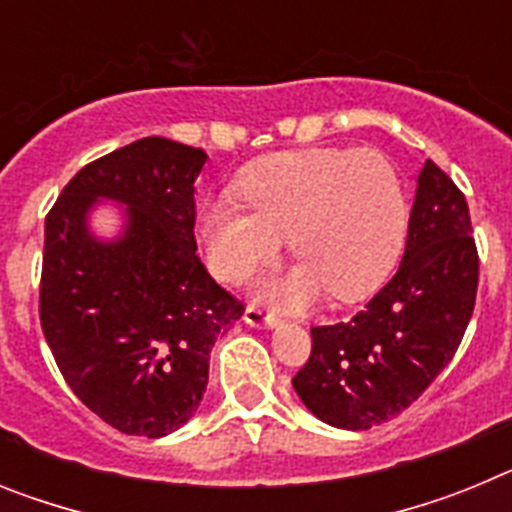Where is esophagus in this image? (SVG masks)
Returning a JSON list of instances; mask_svg holds the SVG:
<instances>
[{"label": "esophagus", "instance_id": "1", "mask_svg": "<svg viewBox=\"0 0 512 512\" xmlns=\"http://www.w3.org/2000/svg\"><path fill=\"white\" fill-rule=\"evenodd\" d=\"M243 320H246L248 325H253V328H274L277 325V312L269 310V307L264 305H248L246 307V315H243Z\"/></svg>", "mask_w": 512, "mask_h": 512}]
</instances>
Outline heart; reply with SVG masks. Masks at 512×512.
Returning <instances> with one entry per match:
<instances>
[{
	"mask_svg": "<svg viewBox=\"0 0 512 512\" xmlns=\"http://www.w3.org/2000/svg\"><path fill=\"white\" fill-rule=\"evenodd\" d=\"M238 197L200 210L207 266L238 282L277 253L282 235L300 269L284 282L292 305L318 295L338 302L372 292L395 266L408 202L395 164L379 151L312 148L269 156L241 174Z\"/></svg>",
	"mask_w": 512,
	"mask_h": 512,
	"instance_id": "1",
	"label": "heart"
}]
</instances>
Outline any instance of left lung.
Listing matches in <instances>:
<instances>
[{
  "label": "left lung",
  "mask_w": 512,
  "mask_h": 512,
  "mask_svg": "<svg viewBox=\"0 0 512 512\" xmlns=\"http://www.w3.org/2000/svg\"><path fill=\"white\" fill-rule=\"evenodd\" d=\"M477 284L467 200L428 158L418 174L400 269L354 318L310 328V359L292 387L328 425L366 431L387 423L454 359Z\"/></svg>",
  "instance_id": "1"
}]
</instances>
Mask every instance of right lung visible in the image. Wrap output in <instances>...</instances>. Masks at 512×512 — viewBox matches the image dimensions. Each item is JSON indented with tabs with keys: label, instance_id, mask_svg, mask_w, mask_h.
Here are the masks:
<instances>
[{
	"label": "right lung",
	"instance_id": "right-lung-1",
	"mask_svg": "<svg viewBox=\"0 0 512 512\" xmlns=\"http://www.w3.org/2000/svg\"><path fill=\"white\" fill-rule=\"evenodd\" d=\"M207 153L140 138L87 164L45 217L40 325L63 379L128 436L161 438L194 415L217 336L243 315L197 256L194 179ZM97 196L129 205L117 242H97Z\"/></svg>",
	"mask_w": 512,
	"mask_h": 512
}]
</instances>
